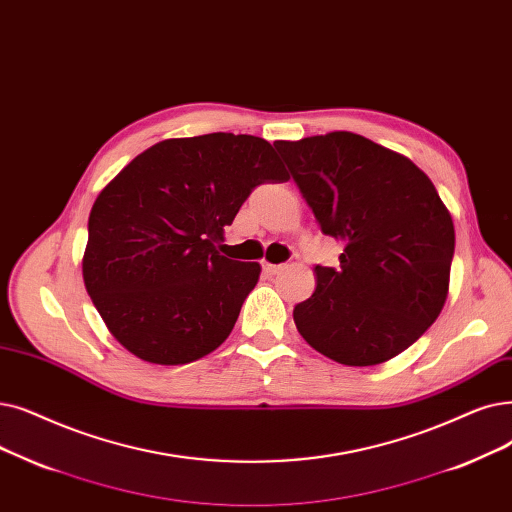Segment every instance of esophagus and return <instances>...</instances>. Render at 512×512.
<instances>
[{"mask_svg":"<svg viewBox=\"0 0 512 512\" xmlns=\"http://www.w3.org/2000/svg\"><path fill=\"white\" fill-rule=\"evenodd\" d=\"M284 270V265H274V263H263V272L268 276H276Z\"/></svg>","mask_w":512,"mask_h":512,"instance_id":"obj_1","label":"esophagus"}]
</instances>
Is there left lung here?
<instances>
[{
	"mask_svg": "<svg viewBox=\"0 0 512 512\" xmlns=\"http://www.w3.org/2000/svg\"><path fill=\"white\" fill-rule=\"evenodd\" d=\"M320 230L343 244L316 265V291L293 309L301 337L345 366H374L418 341L441 314L454 224L410 159L351 131L274 142Z\"/></svg>",
	"mask_w": 512,
	"mask_h": 512,
	"instance_id": "8db88e82",
	"label": "left lung"
}]
</instances>
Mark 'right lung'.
Wrapping results in <instances>:
<instances>
[{"label": "right lung", "instance_id": "obj_1", "mask_svg": "<svg viewBox=\"0 0 512 512\" xmlns=\"http://www.w3.org/2000/svg\"><path fill=\"white\" fill-rule=\"evenodd\" d=\"M286 180L272 144L244 133L163 140L138 154L87 221L83 280L113 337L163 366L224 343L261 268L217 244L259 184Z\"/></svg>", "mask_w": 512, "mask_h": 512}]
</instances>
